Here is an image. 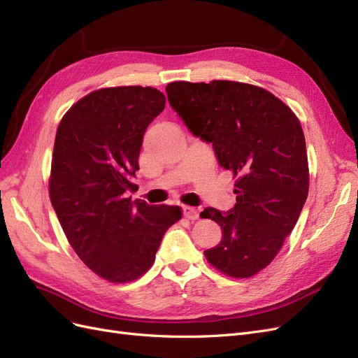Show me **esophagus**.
I'll return each instance as SVG.
<instances>
[{
	"mask_svg": "<svg viewBox=\"0 0 358 358\" xmlns=\"http://www.w3.org/2000/svg\"><path fill=\"white\" fill-rule=\"evenodd\" d=\"M182 212H183V216L191 221L199 218V210L196 208H191V206H182Z\"/></svg>",
	"mask_w": 358,
	"mask_h": 358,
	"instance_id": "1",
	"label": "esophagus"
}]
</instances>
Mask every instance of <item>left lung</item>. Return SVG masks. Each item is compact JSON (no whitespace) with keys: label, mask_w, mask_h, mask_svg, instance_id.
I'll list each match as a JSON object with an SVG mask.
<instances>
[{"label":"left lung","mask_w":358,"mask_h":358,"mask_svg":"<svg viewBox=\"0 0 358 358\" xmlns=\"http://www.w3.org/2000/svg\"><path fill=\"white\" fill-rule=\"evenodd\" d=\"M166 92L191 134L212 143L220 166L239 178L231 210L200 213L222 230L221 242L204 255L231 278L252 276L278 255L308 199L299 119L273 94L248 83L173 82Z\"/></svg>","instance_id":"1"}]
</instances>
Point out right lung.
Instances as JSON below:
<instances>
[{
	"label": "right lung",
	"mask_w": 358,
	"mask_h": 358,
	"mask_svg": "<svg viewBox=\"0 0 358 358\" xmlns=\"http://www.w3.org/2000/svg\"><path fill=\"white\" fill-rule=\"evenodd\" d=\"M166 96L150 86H117L83 96L61 119L53 146L49 196L82 262L110 282L146 273L179 206L128 197L149 124Z\"/></svg>",
	"instance_id": "right-lung-1"
}]
</instances>
